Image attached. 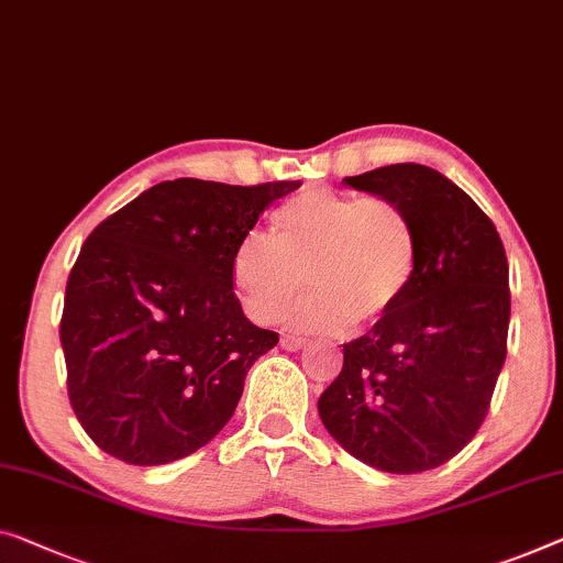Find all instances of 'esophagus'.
<instances>
[{"instance_id":"esophagus-1","label":"esophagus","mask_w":563,"mask_h":563,"mask_svg":"<svg viewBox=\"0 0 563 563\" xmlns=\"http://www.w3.org/2000/svg\"><path fill=\"white\" fill-rule=\"evenodd\" d=\"M280 346L285 351H300L306 349V339H298V335H280Z\"/></svg>"}]
</instances>
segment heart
<instances>
[{
  "label": "heart",
  "instance_id": "obj_1",
  "mask_svg": "<svg viewBox=\"0 0 563 563\" xmlns=\"http://www.w3.org/2000/svg\"><path fill=\"white\" fill-rule=\"evenodd\" d=\"M412 217L387 197L308 187L275 209L271 238L250 234L230 263L234 296L255 323H278L303 296L292 323L333 333L354 321L384 325L405 308L419 275Z\"/></svg>",
  "mask_w": 563,
  "mask_h": 563
}]
</instances>
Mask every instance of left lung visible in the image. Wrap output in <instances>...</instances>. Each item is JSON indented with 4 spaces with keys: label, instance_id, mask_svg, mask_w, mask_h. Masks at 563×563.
Listing matches in <instances>:
<instances>
[{
    "label": "left lung",
    "instance_id": "obj_1",
    "mask_svg": "<svg viewBox=\"0 0 563 563\" xmlns=\"http://www.w3.org/2000/svg\"><path fill=\"white\" fill-rule=\"evenodd\" d=\"M346 184L399 201L422 255L405 308L343 343L318 415L362 463L422 473L455 457L490 409L508 354V257L490 217L430 166H379Z\"/></svg>",
    "mask_w": 563,
    "mask_h": 563
}]
</instances>
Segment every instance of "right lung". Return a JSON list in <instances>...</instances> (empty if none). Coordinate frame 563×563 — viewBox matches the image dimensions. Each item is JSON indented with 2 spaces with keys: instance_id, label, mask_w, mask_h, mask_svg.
Wrapping results in <instances>:
<instances>
[{
  "instance_id": "add662e5",
  "label": "right lung",
  "mask_w": 563,
  "mask_h": 563,
  "mask_svg": "<svg viewBox=\"0 0 563 563\" xmlns=\"http://www.w3.org/2000/svg\"><path fill=\"white\" fill-rule=\"evenodd\" d=\"M300 181L174 179L90 232L65 288L67 397L82 430L129 465H166L214 438L278 333L234 296V250Z\"/></svg>"
}]
</instances>
